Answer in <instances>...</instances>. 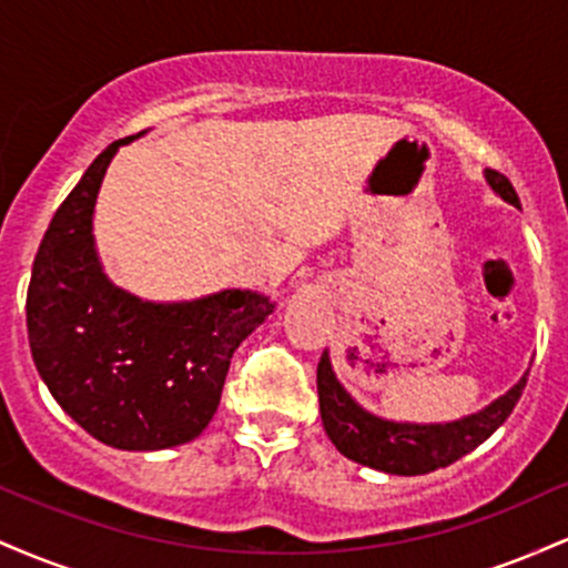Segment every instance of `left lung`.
<instances>
[{"label": "left lung", "instance_id": "left-lung-1", "mask_svg": "<svg viewBox=\"0 0 568 568\" xmlns=\"http://www.w3.org/2000/svg\"><path fill=\"white\" fill-rule=\"evenodd\" d=\"M486 181L501 200L520 207L518 194L510 181L497 171H486ZM529 371L513 384L505 395L488 403L484 410L462 416L456 422L438 425H416V422H389L371 414L342 387L331 366L328 349L317 363V395L321 416L328 438L347 459L374 467L389 475H425L454 465L473 448H478L488 435L497 433L513 414L515 403L524 395Z\"/></svg>", "mask_w": 568, "mask_h": 568}]
</instances>
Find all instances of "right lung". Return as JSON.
I'll list each match as a JSON object with an SVG mask.
<instances>
[{"label": "right lung", "instance_id": "add662e5", "mask_svg": "<svg viewBox=\"0 0 568 568\" xmlns=\"http://www.w3.org/2000/svg\"><path fill=\"white\" fill-rule=\"evenodd\" d=\"M114 141L61 202L31 266L26 325L34 366L71 419L122 452L194 440L216 414L234 349L275 310L256 291L143 302L103 275L95 197Z\"/></svg>", "mask_w": 568, "mask_h": 568}]
</instances>
